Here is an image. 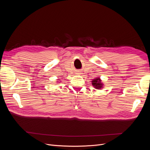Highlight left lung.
Wrapping results in <instances>:
<instances>
[{"label":"left lung","mask_w":150,"mask_h":150,"mask_svg":"<svg viewBox=\"0 0 150 150\" xmlns=\"http://www.w3.org/2000/svg\"><path fill=\"white\" fill-rule=\"evenodd\" d=\"M92 86L96 89H101L104 87V84L102 83V81L100 78H96L92 81Z\"/></svg>","instance_id":"8db88e82"}]
</instances>
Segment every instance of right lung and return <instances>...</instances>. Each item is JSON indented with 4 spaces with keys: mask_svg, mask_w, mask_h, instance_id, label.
Segmentation results:
<instances>
[{
    "mask_svg": "<svg viewBox=\"0 0 150 150\" xmlns=\"http://www.w3.org/2000/svg\"><path fill=\"white\" fill-rule=\"evenodd\" d=\"M57 83H58V81H57Z\"/></svg>",
    "mask_w": 150,
    "mask_h": 150,
    "instance_id": "right-lung-1",
    "label": "right lung"
}]
</instances>
